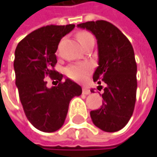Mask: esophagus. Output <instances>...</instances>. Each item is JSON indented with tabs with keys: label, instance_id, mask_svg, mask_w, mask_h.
Here are the masks:
<instances>
[{
	"label": "esophagus",
	"instance_id": "esophagus-1",
	"mask_svg": "<svg viewBox=\"0 0 157 157\" xmlns=\"http://www.w3.org/2000/svg\"><path fill=\"white\" fill-rule=\"evenodd\" d=\"M82 94H91V91L87 87H83L82 88Z\"/></svg>",
	"mask_w": 157,
	"mask_h": 157
}]
</instances>
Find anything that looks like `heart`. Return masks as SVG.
I'll return each instance as SVG.
<instances>
[{
    "label": "heart",
    "instance_id": "1",
    "mask_svg": "<svg viewBox=\"0 0 157 157\" xmlns=\"http://www.w3.org/2000/svg\"><path fill=\"white\" fill-rule=\"evenodd\" d=\"M79 42L82 46H84L91 41H94V36L88 32H80L77 34ZM92 72V66L87 63H76L71 64L65 69V74L68 77L75 80V81H82L87 77Z\"/></svg>",
    "mask_w": 157,
    "mask_h": 157
}]
</instances>
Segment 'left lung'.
Listing matches in <instances>:
<instances>
[{"label": "left lung", "mask_w": 157, "mask_h": 157, "mask_svg": "<svg viewBox=\"0 0 157 157\" xmlns=\"http://www.w3.org/2000/svg\"><path fill=\"white\" fill-rule=\"evenodd\" d=\"M94 34L98 45V67L93 79L106 84L101 108L90 112L93 123L105 132H116L130 120L136 99L137 65L134 49L126 36L106 21H86L77 25ZM101 86V85H99ZM93 89H92V91Z\"/></svg>", "instance_id": "obj_1"}]
</instances>
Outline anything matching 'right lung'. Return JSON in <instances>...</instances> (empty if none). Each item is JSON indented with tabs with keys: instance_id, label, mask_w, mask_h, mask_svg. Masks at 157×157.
I'll list each match as a JSON object with an SVG mask.
<instances>
[{
	"instance_id": "obj_1",
	"label": "right lung",
	"mask_w": 157,
	"mask_h": 157,
	"mask_svg": "<svg viewBox=\"0 0 157 157\" xmlns=\"http://www.w3.org/2000/svg\"><path fill=\"white\" fill-rule=\"evenodd\" d=\"M75 27V24L41 27L23 38L16 47L13 67L19 97L27 119L43 132L60 129L70 101L82 94L79 84L70 79L63 82V75L54 70L58 44ZM47 76L58 85L48 88L44 80Z\"/></svg>"
}]
</instances>
